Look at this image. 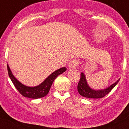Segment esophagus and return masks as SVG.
Instances as JSON below:
<instances>
[{
  "mask_svg": "<svg viewBox=\"0 0 129 129\" xmlns=\"http://www.w3.org/2000/svg\"><path fill=\"white\" fill-rule=\"evenodd\" d=\"M79 64V61L76 59H72L70 60L69 63V67L70 69H73V68H76L78 66Z\"/></svg>",
  "mask_w": 129,
  "mask_h": 129,
  "instance_id": "1",
  "label": "esophagus"
}]
</instances>
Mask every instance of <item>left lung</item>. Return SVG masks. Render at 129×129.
Here are the masks:
<instances>
[{
	"label": "left lung",
	"mask_w": 129,
	"mask_h": 129,
	"mask_svg": "<svg viewBox=\"0 0 129 129\" xmlns=\"http://www.w3.org/2000/svg\"><path fill=\"white\" fill-rule=\"evenodd\" d=\"M119 80V79L115 83H113L112 85L109 86L108 88H106V89L95 91V90L91 89L88 86L84 74L83 73H80V79L78 83V85H77V91H78V92L79 93L80 95L86 97V98L101 99L103 98L108 94H109L111 92V90L118 83Z\"/></svg>",
	"instance_id": "left-lung-1"
}]
</instances>
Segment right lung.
<instances>
[{
  "label": "right lung",
  "instance_id": "right-lung-1",
  "mask_svg": "<svg viewBox=\"0 0 129 129\" xmlns=\"http://www.w3.org/2000/svg\"><path fill=\"white\" fill-rule=\"evenodd\" d=\"M8 71L9 76H10L11 80L13 83L14 85L18 91L23 96L27 98L30 99H40L44 97L48 94L49 90L50 89L53 82L54 80L58 76L59 74L63 73L64 71H66L67 69L66 67H62L61 69L57 70L56 71H54L46 79L43 83L35 87H29L21 84L20 82H18L16 79L15 78L13 74H12L11 70L9 67L8 65H7Z\"/></svg>",
  "mask_w": 129,
  "mask_h": 129
}]
</instances>
